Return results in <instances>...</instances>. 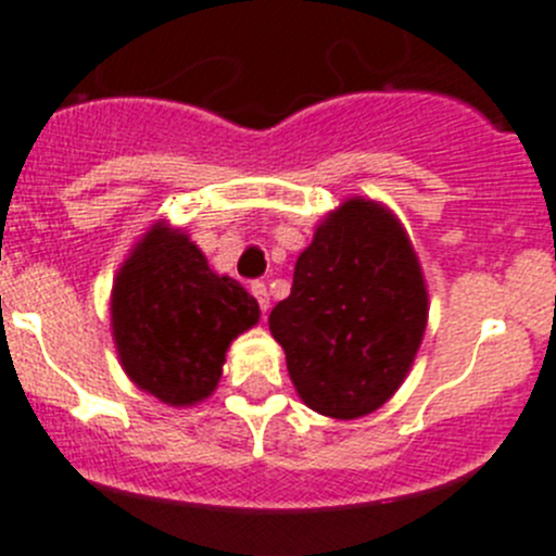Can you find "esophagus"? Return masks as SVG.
<instances>
[{
  "instance_id": "1",
  "label": "esophagus",
  "mask_w": 556,
  "mask_h": 556,
  "mask_svg": "<svg viewBox=\"0 0 556 556\" xmlns=\"http://www.w3.org/2000/svg\"><path fill=\"white\" fill-rule=\"evenodd\" d=\"M251 292H253V298L258 300V308H262V312L267 314V308H269V294H267V287H264L262 281H256V283H251Z\"/></svg>"
}]
</instances>
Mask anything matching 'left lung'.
<instances>
[{
	"instance_id": "8db88e82",
	"label": "left lung",
	"mask_w": 556,
	"mask_h": 556,
	"mask_svg": "<svg viewBox=\"0 0 556 556\" xmlns=\"http://www.w3.org/2000/svg\"><path fill=\"white\" fill-rule=\"evenodd\" d=\"M427 287L391 208L348 198L294 264L292 294L269 314L300 400L358 419L394 396L427 328Z\"/></svg>"
}]
</instances>
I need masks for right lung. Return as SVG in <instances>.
<instances>
[{
    "mask_svg": "<svg viewBox=\"0 0 556 556\" xmlns=\"http://www.w3.org/2000/svg\"><path fill=\"white\" fill-rule=\"evenodd\" d=\"M112 339L137 389L173 407L217 389L226 353L262 312L242 283L217 275L181 228L154 223L112 283Z\"/></svg>",
    "mask_w": 556,
    "mask_h": 556,
    "instance_id": "right-lung-1",
    "label": "right lung"
}]
</instances>
